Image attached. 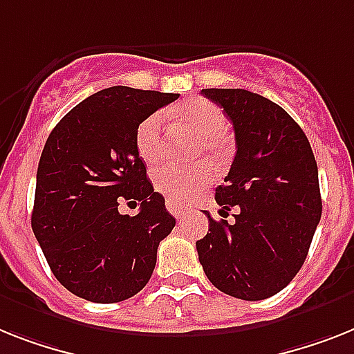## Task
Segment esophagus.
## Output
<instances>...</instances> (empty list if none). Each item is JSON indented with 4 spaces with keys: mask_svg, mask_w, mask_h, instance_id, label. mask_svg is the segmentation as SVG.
<instances>
[{
    "mask_svg": "<svg viewBox=\"0 0 354 354\" xmlns=\"http://www.w3.org/2000/svg\"><path fill=\"white\" fill-rule=\"evenodd\" d=\"M166 208L171 215H175L177 218H183L186 215V208H184L183 204L179 201H174V198H166Z\"/></svg>",
    "mask_w": 354,
    "mask_h": 354,
    "instance_id": "esophagus-1",
    "label": "esophagus"
}]
</instances>
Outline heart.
<instances>
[{
    "label": "heart",
    "mask_w": 354,
    "mask_h": 354,
    "mask_svg": "<svg viewBox=\"0 0 354 354\" xmlns=\"http://www.w3.org/2000/svg\"><path fill=\"white\" fill-rule=\"evenodd\" d=\"M180 121L197 133L195 156H204L213 165H221L230 153L226 141V115L215 103L203 97L188 99L177 108ZM165 118L151 113L137 127L136 148L146 165H157L165 157ZM212 183V171L204 162L194 166L166 165L153 175V186L166 198L186 203Z\"/></svg>",
    "instance_id": "1"
}]
</instances>
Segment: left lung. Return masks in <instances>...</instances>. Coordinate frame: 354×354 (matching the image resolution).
Returning <instances> with one entry per match:
<instances>
[{"instance_id": "8db88e82", "label": "left lung", "mask_w": 354, "mask_h": 354, "mask_svg": "<svg viewBox=\"0 0 354 354\" xmlns=\"http://www.w3.org/2000/svg\"><path fill=\"white\" fill-rule=\"evenodd\" d=\"M235 130L236 153L215 201L239 213L213 221L197 241L198 261L213 286L242 300H264L302 268L322 198L313 150L302 128L270 99L242 88H204Z\"/></svg>"}]
</instances>
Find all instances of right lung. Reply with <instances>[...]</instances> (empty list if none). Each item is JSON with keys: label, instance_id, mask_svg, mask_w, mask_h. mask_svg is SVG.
I'll use <instances>...</instances> for the list:
<instances>
[{"label": "right lung", "instance_id": "1", "mask_svg": "<svg viewBox=\"0 0 354 354\" xmlns=\"http://www.w3.org/2000/svg\"><path fill=\"white\" fill-rule=\"evenodd\" d=\"M177 97L112 86L81 101L50 131L37 166L32 230L70 293L113 304L148 284L175 218L146 177L136 131ZM122 198L142 203L137 216L118 213Z\"/></svg>", "mask_w": 354, "mask_h": 354}]
</instances>
